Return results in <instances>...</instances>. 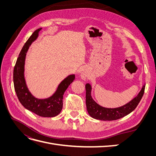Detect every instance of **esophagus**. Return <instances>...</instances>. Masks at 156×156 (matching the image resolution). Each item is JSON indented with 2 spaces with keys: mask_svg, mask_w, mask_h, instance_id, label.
I'll return each instance as SVG.
<instances>
[{
  "mask_svg": "<svg viewBox=\"0 0 156 156\" xmlns=\"http://www.w3.org/2000/svg\"><path fill=\"white\" fill-rule=\"evenodd\" d=\"M81 77L83 80H84V81H86L87 79H88V75L87 74V72L86 70H84L83 72L81 73Z\"/></svg>",
  "mask_w": 156,
  "mask_h": 156,
  "instance_id": "esophagus-1",
  "label": "esophagus"
}]
</instances>
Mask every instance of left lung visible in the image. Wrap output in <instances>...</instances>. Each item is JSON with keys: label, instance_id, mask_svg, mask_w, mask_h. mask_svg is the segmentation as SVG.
<instances>
[{"label": "left lung", "instance_id": "1", "mask_svg": "<svg viewBox=\"0 0 156 156\" xmlns=\"http://www.w3.org/2000/svg\"><path fill=\"white\" fill-rule=\"evenodd\" d=\"M86 88V105L89 115L93 119L103 121H111L120 119L127 115H129L138 105L142 99L144 92L145 84L142 89L133 100L126 103V105L117 108L103 107L94 101L91 96L92 87L89 83L85 86Z\"/></svg>", "mask_w": 156, "mask_h": 156}]
</instances>
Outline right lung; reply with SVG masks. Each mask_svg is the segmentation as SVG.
<instances>
[{
  "instance_id": "obj_1",
  "label": "right lung",
  "mask_w": 156,
  "mask_h": 156,
  "mask_svg": "<svg viewBox=\"0 0 156 156\" xmlns=\"http://www.w3.org/2000/svg\"><path fill=\"white\" fill-rule=\"evenodd\" d=\"M41 28L35 30L22 48L13 69V84L17 96L22 105L37 115L43 117L57 116L62 109L63 95L75 79V75H69L58 86L55 92L45 99L35 98L28 88L25 79V62L29 47L38 37Z\"/></svg>"
}]
</instances>
